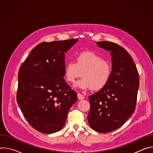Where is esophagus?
Here are the masks:
<instances>
[{
	"label": "esophagus",
	"mask_w": 153,
	"mask_h": 153,
	"mask_svg": "<svg viewBox=\"0 0 153 153\" xmlns=\"http://www.w3.org/2000/svg\"><path fill=\"white\" fill-rule=\"evenodd\" d=\"M77 97H78V99L79 100H82V99H85V97L83 95L80 94V93H77Z\"/></svg>",
	"instance_id": "obj_1"
}]
</instances>
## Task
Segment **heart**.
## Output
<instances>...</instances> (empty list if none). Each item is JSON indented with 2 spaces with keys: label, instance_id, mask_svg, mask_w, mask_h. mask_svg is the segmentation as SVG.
<instances>
[{
  "label": "heart",
  "instance_id": "heart-1",
  "mask_svg": "<svg viewBox=\"0 0 153 153\" xmlns=\"http://www.w3.org/2000/svg\"><path fill=\"white\" fill-rule=\"evenodd\" d=\"M83 77L76 86L83 90H99L106 86L111 74V67L107 61L92 51H83L76 56V62H68L65 68V77L71 83Z\"/></svg>",
  "mask_w": 153,
  "mask_h": 153
}]
</instances>
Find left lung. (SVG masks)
<instances>
[{
    "instance_id": "8db88e82",
    "label": "left lung",
    "mask_w": 153,
    "mask_h": 153,
    "mask_svg": "<svg viewBox=\"0 0 153 153\" xmlns=\"http://www.w3.org/2000/svg\"><path fill=\"white\" fill-rule=\"evenodd\" d=\"M96 44L110 51L112 71L106 86L89 96L87 119L92 129L106 133L120 128L134 112L139 77L134 62L123 48L108 41Z\"/></svg>"
}]
</instances>
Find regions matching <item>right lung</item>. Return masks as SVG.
Here are the masks:
<instances>
[{
	"instance_id": "1",
	"label": "right lung",
	"mask_w": 153,
	"mask_h": 153,
	"mask_svg": "<svg viewBox=\"0 0 153 153\" xmlns=\"http://www.w3.org/2000/svg\"><path fill=\"white\" fill-rule=\"evenodd\" d=\"M78 40L41 43L19 69L17 102L28 122L39 132L51 134L60 130L77 100L63 76L65 54Z\"/></svg>"
}]
</instances>
